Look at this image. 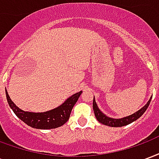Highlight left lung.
I'll return each mask as SVG.
<instances>
[{
    "instance_id": "1",
    "label": "left lung",
    "mask_w": 159,
    "mask_h": 159,
    "mask_svg": "<svg viewBox=\"0 0 159 159\" xmlns=\"http://www.w3.org/2000/svg\"><path fill=\"white\" fill-rule=\"evenodd\" d=\"M151 100H152V97L150 98V100H148V102H147L141 109H140L139 111H137L136 112H134V113L132 114V115L128 116V117H123V118H117V119H116V118H111V117H107V116H106V115L99 109V107H98L96 102H95V100H94V96H93V112H94V115H95V117L97 118V120H98L100 123L104 124V125H107V126L110 127H123L125 126V125H128V124H129V123H133L135 120L138 119L139 117H141V116L143 115L144 112L147 111V107H149Z\"/></svg>"
}]
</instances>
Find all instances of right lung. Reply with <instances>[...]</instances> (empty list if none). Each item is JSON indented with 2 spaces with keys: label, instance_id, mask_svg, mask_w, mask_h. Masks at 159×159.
I'll list each match as a JSON object with an SVG mask.
<instances>
[{
  "label": "right lung",
  "instance_id": "add662e5",
  "mask_svg": "<svg viewBox=\"0 0 159 159\" xmlns=\"http://www.w3.org/2000/svg\"><path fill=\"white\" fill-rule=\"evenodd\" d=\"M83 91L73 94L59 107H56L52 110L48 111L45 112H30L25 111L19 109L15 104L10 99L7 91L6 89L7 100L9 107L13 111L17 117L25 123L27 125L32 127L34 129H51L62 126L69 120L70 115L71 112L74 105L78 100Z\"/></svg>",
  "mask_w": 159,
  "mask_h": 159
}]
</instances>
